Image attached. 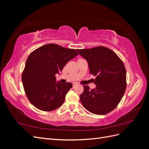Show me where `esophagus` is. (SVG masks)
I'll return each instance as SVG.
<instances>
[{"instance_id": "esophagus-1", "label": "esophagus", "mask_w": 149, "mask_h": 149, "mask_svg": "<svg viewBox=\"0 0 149 149\" xmlns=\"http://www.w3.org/2000/svg\"><path fill=\"white\" fill-rule=\"evenodd\" d=\"M78 84V83H73V87H74L76 85H77Z\"/></svg>"}]
</instances>
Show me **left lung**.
<instances>
[{
	"mask_svg": "<svg viewBox=\"0 0 149 149\" xmlns=\"http://www.w3.org/2000/svg\"><path fill=\"white\" fill-rule=\"evenodd\" d=\"M87 61L89 73L96 76V88L83 86L80 95L82 104L97 115L109 113L116 107L126 89V70L123 62L111 49L104 47L77 49Z\"/></svg>",
	"mask_w": 149,
	"mask_h": 149,
	"instance_id": "left-lung-1",
	"label": "left lung"
}]
</instances>
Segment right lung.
Here are the masks:
<instances>
[{
    "label": "right lung",
    "instance_id": "obj_1",
    "mask_svg": "<svg viewBox=\"0 0 149 149\" xmlns=\"http://www.w3.org/2000/svg\"><path fill=\"white\" fill-rule=\"evenodd\" d=\"M78 55L74 49L56 44H47L30 54L22 76L26 97L37 109L52 111L63 104L71 83L57 82L55 74H60L65 65Z\"/></svg>",
    "mask_w": 149,
    "mask_h": 149
}]
</instances>
